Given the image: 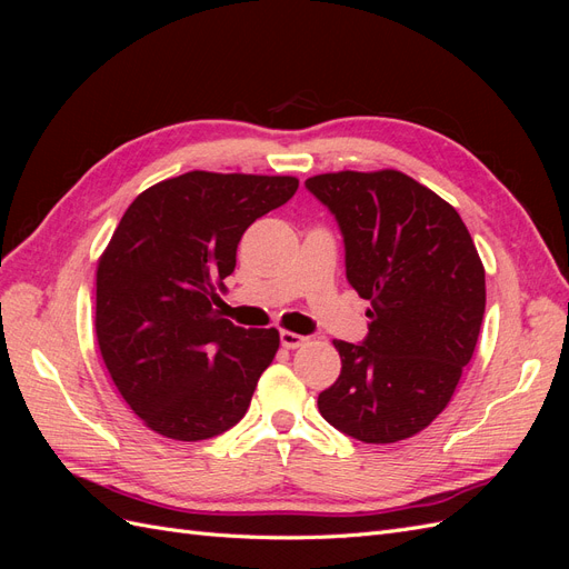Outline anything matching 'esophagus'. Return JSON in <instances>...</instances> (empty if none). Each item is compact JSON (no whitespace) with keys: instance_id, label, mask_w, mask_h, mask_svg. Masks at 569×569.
<instances>
[{"instance_id":"obj_1","label":"esophagus","mask_w":569,"mask_h":569,"mask_svg":"<svg viewBox=\"0 0 569 569\" xmlns=\"http://www.w3.org/2000/svg\"><path fill=\"white\" fill-rule=\"evenodd\" d=\"M303 341H306V337H301V335H295V332H289V330L280 332V343H282L284 349H299Z\"/></svg>"}]
</instances>
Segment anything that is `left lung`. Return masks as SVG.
I'll list each match as a JSON object with an SVG mask.
<instances>
[{
    "label": "left lung",
    "mask_w": 569,
    "mask_h": 569,
    "mask_svg": "<svg viewBox=\"0 0 569 569\" xmlns=\"http://www.w3.org/2000/svg\"><path fill=\"white\" fill-rule=\"evenodd\" d=\"M337 220L347 280L370 301L368 335L337 339L341 372L320 416L366 443L418 435L451 401L477 347L485 266L451 203L399 170L306 180Z\"/></svg>",
    "instance_id": "left-lung-1"
}]
</instances>
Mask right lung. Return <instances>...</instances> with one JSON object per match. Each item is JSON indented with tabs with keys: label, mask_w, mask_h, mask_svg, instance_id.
Instances as JSON below:
<instances>
[{
	"label": "right lung",
	"mask_w": 569,
	"mask_h": 569,
	"mask_svg": "<svg viewBox=\"0 0 569 569\" xmlns=\"http://www.w3.org/2000/svg\"><path fill=\"white\" fill-rule=\"evenodd\" d=\"M297 189L284 176L192 170L149 187L120 218L97 268V339L120 396L153 432L201 441L244 418L280 335L218 316L216 287L244 230Z\"/></svg>",
	"instance_id": "obj_1"
}]
</instances>
